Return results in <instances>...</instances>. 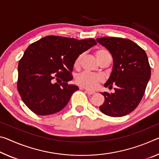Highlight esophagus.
<instances>
[{"mask_svg": "<svg viewBox=\"0 0 159 159\" xmlns=\"http://www.w3.org/2000/svg\"><path fill=\"white\" fill-rule=\"evenodd\" d=\"M80 89H84V88H80ZM85 92H86L89 95H93L95 94V92L94 91H92V90H85Z\"/></svg>", "mask_w": 159, "mask_h": 159, "instance_id": "1", "label": "esophagus"}]
</instances>
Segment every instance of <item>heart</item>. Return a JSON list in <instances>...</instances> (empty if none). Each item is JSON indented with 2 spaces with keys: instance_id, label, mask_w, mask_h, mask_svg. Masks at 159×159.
<instances>
[{
  "instance_id": "1",
  "label": "heart",
  "mask_w": 159,
  "mask_h": 159,
  "mask_svg": "<svg viewBox=\"0 0 159 159\" xmlns=\"http://www.w3.org/2000/svg\"><path fill=\"white\" fill-rule=\"evenodd\" d=\"M95 54L99 62L105 59L106 57H110V52L104 48H99V49H96ZM82 57L83 55L80 54L75 59L74 61L75 67L77 68L80 66ZM75 80L78 85H79L80 86L83 88H85V89H95L98 87L100 84L104 81L105 79L102 75L93 74H90L89 72H82L75 76Z\"/></svg>"
}]
</instances>
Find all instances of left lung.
<instances>
[{
	"mask_svg": "<svg viewBox=\"0 0 159 159\" xmlns=\"http://www.w3.org/2000/svg\"><path fill=\"white\" fill-rule=\"evenodd\" d=\"M96 41L111 53L113 69L105 87L115 93H101L105 102L100 110L110 117H122L138 106L151 77V67L144 50L128 39L104 37Z\"/></svg>",
	"mask_w": 159,
	"mask_h": 159,
	"instance_id": "obj_1",
	"label": "left lung"
}]
</instances>
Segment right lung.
<instances>
[{
  "label": "right lung",
  "mask_w": 159,
  "mask_h": 159,
  "mask_svg": "<svg viewBox=\"0 0 159 159\" xmlns=\"http://www.w3.org/2000/svg\"><path fill=\"white\" fill-rule=\"evenodd\" d=\"M97 44L94 39L44 37L27 48L18 64L17 88L22 101L38 115L59 112L79 90L72 80L74 61L79 54ZM62 80L63 83H54Z\"/></svg>",
  "instance_id": "obj_1"
}]
</instances>
